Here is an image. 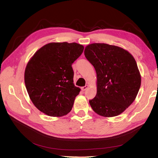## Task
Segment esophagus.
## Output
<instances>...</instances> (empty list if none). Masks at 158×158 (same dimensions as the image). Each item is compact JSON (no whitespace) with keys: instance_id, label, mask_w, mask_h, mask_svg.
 I'll list each match as a JSON object with an SVG mask.
<instances>
[{"instance_id":"esophagus-1","label":"esophagus","mask_w":158,"mask_h":158,"mask_svg":"<svg viewBox=\"0 0 158 158\" xmlns=\"http://www.w3.org/2000/svg\"><path fill=\"white\" fill-rule=\"evenodd\" d=\"M88 88V85H85V86L82 87V88H81V90H82V91H85V90H86Z\"/></svg>"}]
</instances>
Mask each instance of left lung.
I'll use <instances>...</instances> for the list:
<instances>
[{
  "label": "left lung",
  "mask_w": 158,
  "mask_h": 158,
  "mask_svg": "<svg viewBox=\"0 0 158 158\" xmlns=\"http://www.w3.org/2000/svg\"><path fill=\"white\" fill-rule=\"evenodd\" d=\"M84 55L97 76L96 95L89 101L92 109L105 117L120 115L135 100L141 84L135 59L127 50L106 43L87 45Z\"/></svg>",
  "instance_id": "1"
}]
</instances>
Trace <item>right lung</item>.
Here are the masks:
<instances>
[{"label":"right lung","instance_id":"add662e5","mask_svg":"<svg viewBox=\"0 0 158 158\" xmlns=\"http://www.w3.org/2000/svg\"><path fill=\"white\" fill-rule=\"evenodd\" d=\"M83 49L77 43H49L30 59L24 73L25 85L31 101L40 111L62 117L71 110L81 91L73 83L72 64Z\"/></svg>","mask_w":158,"mask_h":158}]
</instances>
